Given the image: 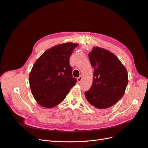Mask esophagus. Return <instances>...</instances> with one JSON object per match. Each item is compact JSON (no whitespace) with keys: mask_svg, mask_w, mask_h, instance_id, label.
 <instances>
[{"mask_svg":"<svg viewBox=\"0 0 148 148\" xmlns=\"http://www.w3.org/2000/svg\"><path fill=\"white\" fill-rule=\"evenodd\" d=\"M82 79H83V77H82V76H80V77H79L77 78V82H78V83L81 82L82 80Z\"/></svg>","mask_w":148,"mask_h":148,"instance_id":"esophagus-1","label":"esophagus"}]
</instances>
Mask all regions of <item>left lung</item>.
Here are the masks:
<instances>
[{
    "instance_id": "left-lung-1",
    "label": "left lung",
    "mask_w": 148,
    "mask_h": 148,
    "mask_svg": "<svg viewBox=\"0 0 148 148\" xmlns=\"http://www.w3.org/2000/svg\"><path fill=\"white\" fill-rule=\"evenodd\" d=\"M88 57L94 69L93 82L85 97L95 110L103 111L123 97L128 76L116 56L108 50L95 47Z\"/></svg>"
}]
</instances>
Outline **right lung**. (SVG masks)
<instances>
[{
    "label": "right lung",
    "instance_id": "obj_1",
    "mask_svg": "<svg viewBox=\"0 0 148 148\" xmlns=\"http://www.w3.org/2000/svg\"><path fill=\"white\" fill-rule=\"evenodd\" d=\"M78 44L66 43L47 50L35 62L29 76L32 93L41 106L53 108L60 103L77 82L70 58Z\"/></svg>",
    "mask_w": 148,
    "mask_h": 148
}]
</instances>
